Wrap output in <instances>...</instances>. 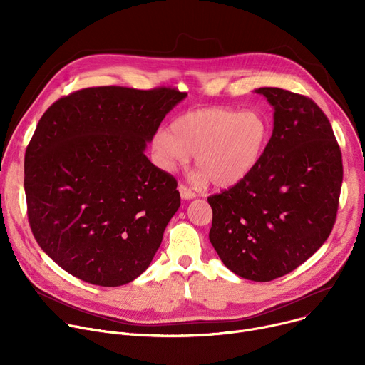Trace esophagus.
Wrapping results in <instances>:
<instances>
[{
  "mask_svg": "<svg viewBox=\"0 0 365 365\" xmlns=\"http://www.w3.org/2000/svg\"><path fill=\"white\" fill-rule=\"evenodd\" d=\"M178 189H179V192H180V196H182V199H193L196 195H195V192H192L187 186H185V185H179L178 186Z\"/></svg>",
  "mask_w": 365,
  "mask_h": 365,
  "instance_id": "1",
  "label": "esophagus"
}]
</instances>
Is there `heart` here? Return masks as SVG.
<instances>
[{"label":"heart","mask_w":365,"mask_h":365,"mask_svg":"<svg viewBox=\"0 0 365 365\" xmlns=\"http://www.w3.org/2000/svg\"><path fill=\"white\" fill-rule=\"evenodd\" d=\"M272 135L270 123L259 111L202 108L178 117L170 130L155 133L151 148L166 170L195 154L199 183L211 180L225 189L242 182L262 162Z\"/></svg>","instance_id":"heart-1"}]
</instances>
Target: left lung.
Here are the masks:
<instances>
[{
	"mask_svg": "<svg viewBox=\"0 0 365 365\" xmlns=\"http://www.w3.org/2000/svg\"><path fill=\"white\" fill-rule=\"evenodd\" d=\"M274 108L259 165L238 185L207 197L210 240L237 276L270 282L314 255L338 212L342 154L324 111L310 98L258 88Z\"/></svg>",
	"mask_w": 365,
	"mask_h": 365,
	"instance_id": "left-lung-1",
	"label": "left lung"
}]
</instances>
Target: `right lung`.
I'll return each instance as SVG.
<instances>
[{"mask_svg":"<svg viewBox=\"0 0 365 365\" xmlns=\"http://www.w3.org/2000/svg\"><path fill=\"white\" fill-rule=\"evenodd\" d=\"M186 95L85 88L43 114L24 158L27 215L41 250L65 272L115 287L150 266L180 195L144 150Z\"/></svg>","mask_w":365,"mask_h":365,"instance_id":"add662e5","label":"right lung"}]
</instances>
